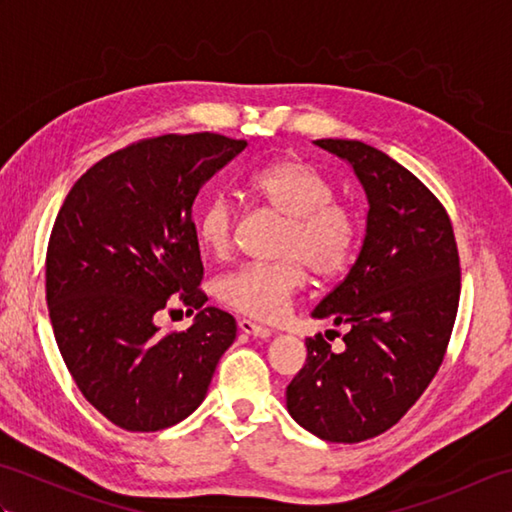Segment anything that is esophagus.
I'll return each mask as SVG.
<instances>
[{"mask_svg":"<svg viewBox=\"0 0 512 512\" xmlns=\"http://www.w3.org/2000/svg\"><path fill=\"white\" fill-rule=\"evenodd\" d=\"M237 328H239V332H244L248 336H255V339H268V336L273 334L268 328H264V325H259L255 321H250V319H239Z\"/></svg>","mask_w":512,"mask_h":512,"instance_id":"1","label":"esophagus"}]
</instances>
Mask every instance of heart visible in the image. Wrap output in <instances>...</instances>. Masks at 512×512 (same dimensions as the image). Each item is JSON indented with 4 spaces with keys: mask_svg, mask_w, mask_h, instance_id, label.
Masks as SVG:
<instances>
[{
    "mask_svg": "<svg viewBox=\"0 0 512 512\" xmlns=\"http://www.w3.org/2000/svg\"><path fill=\"white\" fill-rule=\"evenodd\" d=\"M246 189L268 211L286 217L275 264H246L215 284L226 308L259 321H279L292 297L306 284V266L314 277L341 275L358 244V222L345 204L334 200L328 178L299 158H279L250 173ZM237 211L231 198L215 193L198 215V237L213 255L233 246Z\"/></svg>",
    "mask_w": 512,
    "mask_h": 512,
    "instance_id": "b5f03b06",
    "label": "heart"
}]
</instances>
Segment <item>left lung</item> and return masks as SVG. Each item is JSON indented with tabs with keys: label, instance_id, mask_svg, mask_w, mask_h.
Here are the masks:
<instances>
[{
	"label": "left lung",
	"instance_id": "1",
	"mask_svg": "<svg viewBox=\"0 0 512 512\" xmlns=\"http://www.w3.org/2000/svg\"><path fill=\"white\" fill-rule=\"evenodd\" d=\"M314 145L352 167L369 211L350 273L312 310L345 325L343 352L308 339L286 407L317 438L354 444L394 427L436 376L458 314L460 257L447 211L411 171L358 140Z\"/></svg>",
	"mask_w": 512,
	"mask_h": 512
}]
</instances>
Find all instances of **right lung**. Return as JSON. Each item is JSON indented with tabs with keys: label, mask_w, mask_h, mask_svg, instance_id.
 <instances>
[{
	"label": "right lung",
	"mask_w": 512,
	"mask_h": 512,
	"mask_svg": "<svg viewBox=\"0 0 512 512\" xmlns=\"http://www.w3.org/2000/svg\"><path fill=\"white\" fill-rule=\"evenodd\" d=\"M246 145L209 132L140 140L85 171L61 206L46 257L54 339L116 427L160 431L191 416L235 341L231 314L204 308L193 202ZM176 298L199 314L162 335L155 319Z\"/></svg>",
	"instance_id": "add662e5"
}]
</instances>
